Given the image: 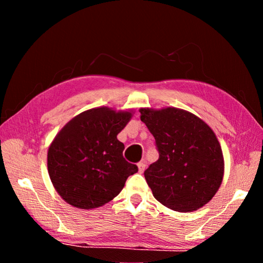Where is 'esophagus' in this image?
Instances as JSON below:
<instances>
[{"instance_id":"esophagus-1","label":"esophagus","mask_w":263,"mask_h":263,"mask_svg":"<svg viewBox=\"0 0 263 263\" xmlns=\"http://www.w3.org/2000/svg\"><path fill=\"white\" fill-rule=\"evenodd\" d=\"M146 168V161H140L138 163V169H139V173H142Z\"/></svg>"}]
</instances>
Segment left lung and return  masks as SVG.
Segmentation results:
<instances>
[{
    "label": "left lung",
    "mask_w": 263,
    "mask_h": 263,
    "mask_svg": "<svg viewBox=\"0 0 263 263\" xmlns=\"http://www.w3.org/2000/svg\"><path fill=\"white\" fill-rule=\"evenodd\" d=\"M140 114L159 152L158 161L144 173L155 199L179 212L205 205L224 174L215 133L201 118L181 109H140Z\"/></svg>",
    "instance_id": "1"
}]
</instances>
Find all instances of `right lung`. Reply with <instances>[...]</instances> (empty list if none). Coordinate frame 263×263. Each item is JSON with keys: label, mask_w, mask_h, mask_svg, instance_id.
I'll list each match as a JSON object with an SVG mask.
<instances>
[{"label": "right lung", "mask_w": 263, "mask_h": 263, "mask_svg": "<svg viewBox=\"0 0 263 263\" xmlns=\"http://www.w3.org/2000/svg\"><path fill=\"white\" fill-rule=\"evenodd\" d=\"M131 116L109 108L87 110L66 124L52 141L48 174L70 205L87 210L102 206L138 172L136 164L124 159V144L117 139Z\"/></svg>", "instance_id": "right-lung-1"}]
</instances>
